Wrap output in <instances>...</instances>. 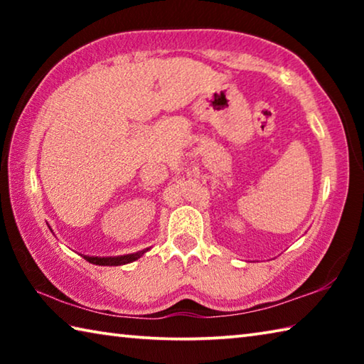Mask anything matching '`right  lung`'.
<instances>
[{"label": "right lung", "mask_w": 364, "mask_h": 364, "mask_svg": "<svg viewBox=\"0 0 364 364\" xmlns=\"http://www.w3.org/2000/svg\"><path fill=\"white\" fill-rule=\"evenodd\" d=\"M146 250L136 252V254H128V255H120V257H85L86 262L93 263V264H101V267H119V264H125V263H132L134 260H138L139 257H143Z\"/></svg>", "instance_id": "add662e5"}]
</instances>
